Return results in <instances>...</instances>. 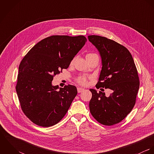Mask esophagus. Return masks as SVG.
<instances>
[{
	"label": "esophagus",
	"instance_id": "1",
	"mask_svg": "<svg viewBox=\"0 0 154 154\" xmlns=\"http://www.w3.org/2000/svg\"><path fill=\"white\" fill-rule=\"evenodd\" d=\"M77 91H78V93H80V92H82L84 91V89L82 88H81V87H78L77 88Z\"/></svg>",
	"mask_w": 154,
	"mask_h": 154
}]
</instances>
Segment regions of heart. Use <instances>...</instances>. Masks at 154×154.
<instances>
[{"label":"heart","instance_id":"b5f03b06","mask_svg":"<svg viewBox=\"0 0 154 154\" xmlns=\"http://www.w3.org/2000/svg\"><path fill=\"white\" fill-rule=\"evenodd\" d=\"M76 81L78 83H79L81 85H86L87 84V78L85 76H80L76 79Z\"/></svg>","mask_w":154,"mask_h":154}]
</instances>
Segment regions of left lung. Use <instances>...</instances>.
I'll return each instance as SVG.
<instances>
[{"mask_svg":"<svg viewBox=\"0 0 154 154\" xmlns=\"http://www.w3.org/2000/svg\"><path fill=\"white\" fill-rule=\"evenodd\" d=\"M88 38L100 52L102 60L96 88L112 90L107 97L105 92L90 89L89 110L97 122L112 126L122 121L135 104L139 88L137 69L132 54L123 45L99 35H89Z\"/></svg>","mask_w":154,"mask_h":154,"instance_id":"left-lung-1","label":"left lung"}]
</instances>
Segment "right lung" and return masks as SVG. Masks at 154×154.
<instances>
[{"label": "right lung", "instance_id": "1", "mask_svg": "<svg viewBox=\"0 0 154 154\" xmlns=\"http://www.w3.org/2000/svg\"><path fill=\"white\" fill-rule=\"evenodd\" d=\"M87 42L85 36L52 35L35 44L19 66L16 91L22 111L34 123L42 127L59 123L77 95L75 86L59 89L53 77L67 69Z\"/></svg>", "mask_w": 154, "mask_h": 154}]
</instances>
